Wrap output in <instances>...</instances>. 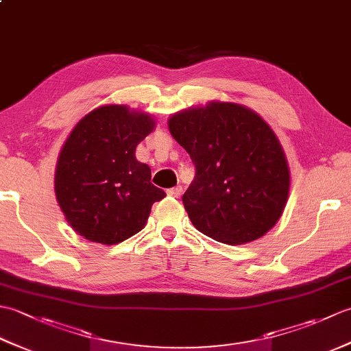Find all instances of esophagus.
<instances>
[{
    "label": "esophagus",
    "mask_w": 351,
    "mask_h": 351,
    "mask_svg": "<svg viewBox=\"0 0 351 351\" xmlns=\"http://www.w3.org/2000/svg\"><path fill=\"white\" fill-rule=\"evenodd\" d=\"M167 195L171 196V197H180L182 195V187H181V185H178V187L169 189L167 190Z\"/></svg>",
    "instance_id": "esophagus-1"
}]
</instances>
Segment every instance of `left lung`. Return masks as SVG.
<instances>
[{"instance_id": "obj_1", "label": "left lung", "mask_w": 351, "mask_h": 351, "mask_svg": "<svg viewBox=\"0 0 351 351\" xmlns=\"http://www.w3.org/2000/svg\"><path fill=\"white\" fill-rule=\"evenodd\" d=\"M196 176L182 204L199 232L225 244L265 235L289 195V167L278 137L255 111L213 101L169 119Z\"/></svg>"}]
</instances>
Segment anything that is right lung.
Here are the masks:
<instances>
[{
    "mask_svg": "<svg viewBox=\"0 0 351 351\" xmlns=\"http://www.w3.org/2000/svg\"><path fill=\"white\" fill-rule=\"evenodd\" d=\"M155 128L152 116L126 106H102L75 125L58 155L54 189L71 228L86 240L117 244L145 228L166 193L136 147Z\"/></svg>",
    "mask_w": 351,
    "mask_h": 351,
    "instance_id": "right-lung-1",
    "label": "right lung"
}]
</instances>
